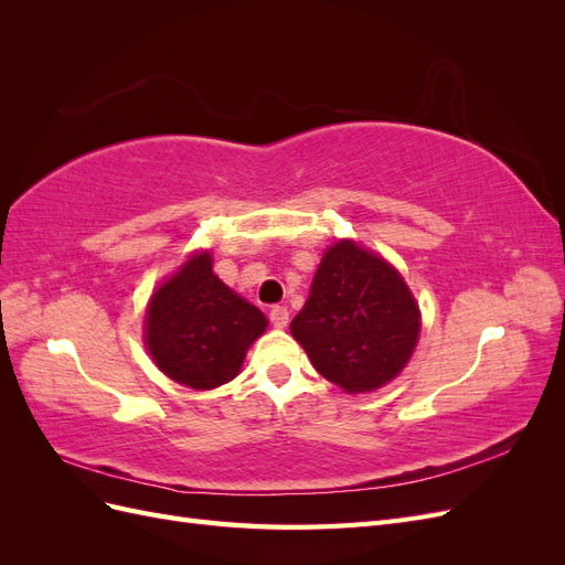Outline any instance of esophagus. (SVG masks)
<instances>
[{
	"mask_svg": "<svg viewBox=\"0 0 565 565\" xmlns=\"http://www.w3.org/2000/svg\"><path fill=\"white\" fill-rule=\"evenodd\" d=\"M268 318H270V322H273V328H287V322H289L287 306H273Z\"/></svg>",
	"mask_w": 565,
	"mask_h": 565,
	"instance_id": "34e87169",
	"label": "esophagus"
}]
</instances>
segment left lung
I'll return each instance as SVG.
<instances>
[{
    "mask_svg": "<svg viewBox=\"0 0 565 565\" xmlns=\"http://www.w3.org/2000/svg\"><path fill=\"white\" fill-rule=\"evenodd\" d=\"M289 330L324 380L361 393L405 367L419 337V309L396 268L341 241L324 252Z\"/></svg>",
    "mask_w": 565,
    "mask_h": 565,
    "instance_id": "obj_1",
    "label": "left lung"
}]
</instances>
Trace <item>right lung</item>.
<instances>
[{"mask_svg":"<svg viewBox=\"0 0 565 565\" xmlns=\"http://www.w3.org/2000/svg\"><path fill=\"white\" fill-rule=\"evenodd\" d=\"M264 330V313L214 276L207 252L188 259L146 313L152 361L167 377L200 391L231 382Z\"/></svg>","mask_w":565,"mask_h":565,"instance_id":"obj_1","label":"right lung"}]
</instances>
